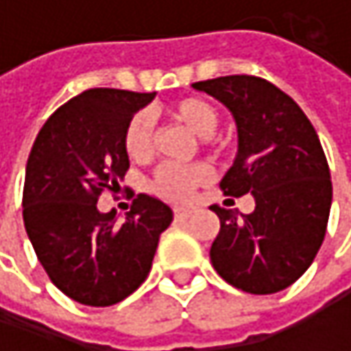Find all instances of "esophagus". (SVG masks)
I'll use <instances>...</instances> for the list:
<instances>
[{
	"label": "esophagus",
	"mask_w": 351,
	"mask_h": 351,
	"mask_svg": "<svg viewBox=\"0 0 351 351\" xmlns=\"http://www.w3.org/2000/svg\"><path fill=\"white\" fill-rule=\"evenodd\" d=\"M189 215H191V209H186V207H175V219L184 221Z\"/></svg>",
	"instance_id": "esophagus-1"
}]
</instances>
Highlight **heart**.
<instances>
[{"label":"heart","instance_id":"b5f03b06","mask_svg":"<svg viewBox=\"0 0 351 351\" xmlns=\"http://www.w3.org/2000/svg\"><path fill=\"white\" fill-rule=\"evenodd\" d=\"M169 113L197 138H211L219 125V115L207 101L199 97H184L175 101ZM123 148L136 162H144L154 152V121L148 111L136 113L123 132ZM211 178V169L205 165H162L154 175V191L171 201H184L191 193Z\"/></svg>","mask_w":351,"mask_h":351}]
</instances>
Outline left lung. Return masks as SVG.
Returning a JSON list of instances; mask_svg holds the SVG:
<instances>
[{"mask_svg":"<svg viewBox=\"0 0 351 351\" xmlns=\"http://www.w3.org/2000/svg\"><path fill=\"white\" fill-rule=\"evenodd\" d=\"M230 109L238 154L221 178L230 197L252 195L250 215L213 205L219 234L209 256L217 274L252 295L291 287L323 244L331 175L319 136L303 109L272 83L230 75L193 83Z\"/></svg>","mask_w":351,"mask_h":351,"instance_id":"obj_1","label":"left lung"}]
</instances>
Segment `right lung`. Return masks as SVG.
<instances>
[{
	"mask_svg": "<svg viewBox=\"0 0 351 351\" xmlns=\"http://www.w3.org/2000/svg\"><path fill=\"white\" fill-rule=\"evenodd\" d=\"M156 93L89 89L58 107L36 136L26 165L24 226L50 280L89 307L130 297L148 276L173 209L138 195L125 221L101 213V191L119 186L130 169L128 121Z\"/></svg>",
	"mask_w": 351,
	"mask_h": 351,
	"instance_id": "right-lung-1",
	"label": "right lung"
}]
</instances>
